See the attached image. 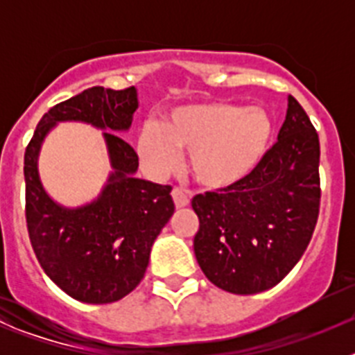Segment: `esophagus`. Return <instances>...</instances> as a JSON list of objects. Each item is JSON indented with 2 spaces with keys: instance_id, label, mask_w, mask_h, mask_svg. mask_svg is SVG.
Listing matches in <instances>:
<instances>
[{
  "instance_id": "1",
  "label": "esophagus",
  "mask_w": 355,
  "mask_h": 355,
  "mask_svg": "<svg viewBox=\"0 0 355 355\" xmlns=\"http://www.w3.org/2000/svg\"><path fill=\"white\" fill-rule=\"evenodd\" d=\"M172 199H174L175 208H187L190 205V197L187 196L183 188H174L172 190Z\"/></svg>"
}]
</instances>
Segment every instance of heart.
Returning a JSON list of instances; mask_svg holds the SVG:
<instances>
[{
	"label": "heart",
	"instance_id": "obj_1",
	"mask_svg": "<svg viewBox=\"0 0 355 355\" xmlns=\"http://www.w3.org/2000/svg\"><path fill=\"white\" fill-rule=\"evenodd\" d=\"M274 122L263 108L213 101L183 106L158 128L147 124L139 150L155 174L178 167V153L188 155L193 180L211 190L236 187L249 178L270 149Z\"/></svg>",
	"mask_w": 355,
	"mask_h": 355
}]
</instances>
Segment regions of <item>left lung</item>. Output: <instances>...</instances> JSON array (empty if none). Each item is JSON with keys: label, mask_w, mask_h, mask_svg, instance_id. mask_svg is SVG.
Returning a JSON list of instances; mask_svg holds the SVG:
<instances>
[{"label": "left lung", "mask_w": 355, "mask_h": 355, "mask_svg": "<svg viewBox=\"0 0 355 355\" xmlns=\"http://www.w3.org/2000/svg\"><path fill=\"white\" fill-rule=\"evenodd\" d=\"M320 140L293 96L258 168L220 192L192 199L199 216L193 252L209 283L252 295L281 283L302 258L320 211Z\"/></svg>", "instance_id": "left-lung-1"}]
</instances>
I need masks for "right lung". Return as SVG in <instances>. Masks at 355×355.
I'll return each mask as SVG.
<instances>
[{"mask_svg":"<svg viewBox=\"0 0 355 355\" xmlns=\"http://www.w3.org/2000/svg\"><path fill=\"white\" fill-rule=\"evenodd\" d=\"M139 108L137 89L92 87L44 114L24 153L26 225L40 266L56 286L87 304L121 300L139 286L150 247L174 213L168 184L135 178L139 155L121 139ZM80 120L105 129L114 172L94 203L64 209L45 193L36 159L56 121Z\"/></svg>","mask_w":355,"mask_h":355,"instance_id":"1","label":"right lung"}]
</instances>
